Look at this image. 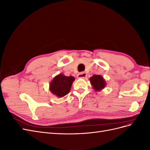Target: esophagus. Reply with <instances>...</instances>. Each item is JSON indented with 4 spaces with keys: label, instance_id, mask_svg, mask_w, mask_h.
Masks as SVG:
<instances>
[{
    "label": "esophagus",
    "instance_id": "esophagus-1",
    "mask_svg": "<svg viewBox=\"0 0 150 150\" xmlns=\"http://www.w3.org/2000/svg\"><path fill=\"white\" fill-rule=\"evenodd\" d=\"M86 74L85 73V72H80V73H79L78 74V78H79V79H81V78H85L86 77Z\"/></svg>",
    "mask_w": 150,
    "mask_h": 150
}]
</instances>
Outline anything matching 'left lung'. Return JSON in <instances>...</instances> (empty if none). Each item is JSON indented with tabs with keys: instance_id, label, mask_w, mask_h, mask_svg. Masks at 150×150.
<instances>
[{
	"instance_id": "8db88e82",
	"label": "left lung",
	"mask_w": 150,
	"mask_h": 150,
	"mask_svg": "<svg viewBox=\"0 0 150 150\" xmlns=\"http://www.w3.org/2000/svg\"><path fill=\"white\" fill-rule=\"evenodd\" d=\"M91 84L95 91H100L106 87V83L101 75H93L89 78Z\"/></svg>"
}]
</instances>
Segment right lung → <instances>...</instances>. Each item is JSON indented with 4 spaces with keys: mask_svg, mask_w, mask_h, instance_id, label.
<instances>
[{
    "mask_svg": "<svg viewBox=\"0 0 150 150\" xmlns=\"http://www.w3.org/2000/svg\"><path fill=\"white\" fill-rule=\"evenodd\" d=\"M74 80L75 78L73 76H66L60 73L54 77L50 83V91L58 98L64 97L70 92Z\"/></svg>",
    "mask_w": 150,
    "mask_h": 150,
    "instance_id": "1",
    "label": "right lung"
}]
</instances>
